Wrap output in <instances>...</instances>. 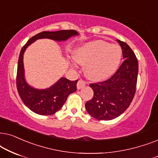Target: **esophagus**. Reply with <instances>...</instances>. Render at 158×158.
Returning <instances> with one entry per match:
<instances>
[{"label": "esophagus", "instance_id": "esophagus-1", "mask_svg": "<svg viewBox=\"0 0 158 158\" xmlns=\"http://www.w3.org/2000/svg\"><path fill=\"white\" fill-rule=\"evenodd\" d=\"M86 85V82L85 81H83L82 79H79L77 82V89H80L82 88L83 87H85Z\"/></svg>", "mask_w": 158, "mask_h": 158}]
</instances>
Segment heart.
I'll list each match as a JSON object with an SVG mask.
<instances>
[{"instance_id":"b5f03b06","label":"heart","mask_w":158,"mask_h":158,"mask_svg":"<svg viewBox=\"0 0 158 158\" xmlns=\"http://www.w3.org/2000/svg\"><path fill=\"white\" fill-rule=\"evenodd\" d=\"M73 58L78 64L86 66L85 73L89 79L102 80L116 71L121 60L122 50L115 44L95 40L78 48Z\"/></svg>"}]
</instances>
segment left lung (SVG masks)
<instances>
[{"instance_id": "8db88e82", "label": "left lung", "mask_w": 158, "mask_h": 158, "mask_svg": "<svg viewBox=\"0 0 158 158\" xmlns=\"http://www.w3.org/2000/svg\"><path fill=\"white\" fill-rule=\"evenodd\" d=\"M123 50L124 60L108 80L90 84L94 96L85 103L87 113L102 121L114 119L129 108L136 92L138 60L131 48L117 40Z\"/></svg>"}]
</instances>
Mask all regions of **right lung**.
<instances>
[{"instance_id":"right-lung-1","label":"right lung","mask_w":158,"mask_h":158,"mask_svg":"<svg viewBox=\"0 0 158 158\" xmlns=\"http://www.w3.org/2000/svg\"><path fill=\"white\" fill-rule=\"evenodd\" d=\"M78 33L75 30H60L56 31H43L37 34L27 41L21 50L19 57L16 87L21 99L27 108L37 114L50 115L59 110L69 95L77 91L78 80L70 81L62 77L57 82L45 89H35L27 83L24 78L23 56L27 48L37 40L48 38L56 41H66Z\"/></svg>"}]
</instances>
